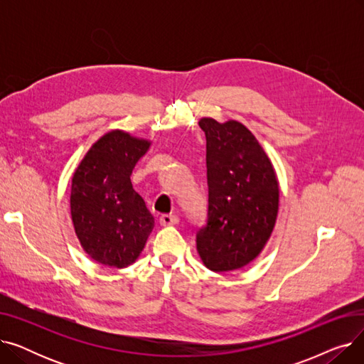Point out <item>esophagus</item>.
<instances>
[{"mask_svg": "<svg viewBox=\"0 0 364 364\" xmlns=\"http://www.w3.org/2000/svg\"><path fill=\"white\" fill-rule=\"evenodd\" d=\"M159 223L162 225H176L178 223V217L172 215V214H164V215H161Z\"/></svg>", "mask_w": 364, "mask_h": 364, "instance_id": "esophagus-1", "label": "esophagus"}]
</instances>
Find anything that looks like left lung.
I'll list each match as a JSON object with an SVG mask.
<instances>
[{
    "mask_svg": "<svg viewBox=\"0 0 364 364\" xmlns=\"http://www.w3.org/2000/svg\"><path fill=\"white\" fill-rule=\"evenodd\" d=\"M206 137L208 224L196 235L206 269L233 272L269 242L279 213V180L254 134L230 119L200 118Z\"/></svg>",
    "mask_w": 364,
    "mask_h": 364,
    "instance_id": "8db88e82",
    "label": "left lung"
}]
</instances>
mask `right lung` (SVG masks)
Here are the masks:
<instances>
[{
	"mask_svg": "<svg viewBox=\"0 0 364 364\" xmlns=\"http://www.w3.org/2000/svg\"><path fill=\"white\" fill-rule=\"evenodd\" d=\"M151 141L112 129L76 166L70 186V217L85 254L114 269L136 262L155 218L132 188L131 172Z\"/></svg>",
	"mask_w": 364,
	"mask_h": 364,
	"instance_id": "1",
	"label": "right lung"
}]
</instances>
